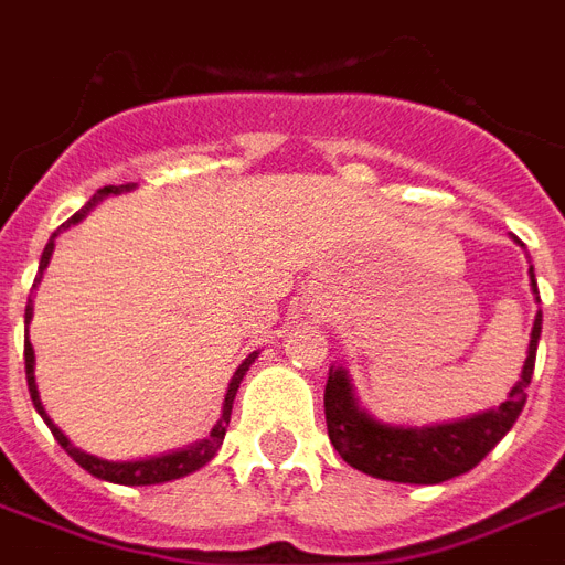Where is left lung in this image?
<instances>
[{"mask_svg":"<svg viewBox=\"0 0 565 565\" xmlns=\"http://www.w3.org/2000/svg\"><path fill=\"white\" fill-rule=\"evenodd\" d=\"M527 273L536 292L534 266ZM540 331H543V313L536 310L525 366L510 390L508 402H501L495 411L478 413L469 419L443 422V425L407 428V425H386L372 419L354 398L349 372L343 366H331L326 384V422L331 446L340 451L345 463L381 481L443 483L469 472L499 446V439L513 428V422L525 407Z\"/></svg>","mask_w":565,"mask_h":565,"instance_id":"1","label":"left lung"}]
</instances>
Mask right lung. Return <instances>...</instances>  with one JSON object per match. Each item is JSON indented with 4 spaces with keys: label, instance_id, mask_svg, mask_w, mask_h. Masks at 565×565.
<instances>
[{
    "label": "right lung",
    "instance_id": "add662e5",
    "mask_svg": "<svg viewBox=\"0 0 565 565\" xmlns=\"http://www.w3.org/2000/svg\"><path fill=\"white\" fill-rule=\"evenodd\" d=\"M131 188H135V184H119V188H114V184H110V188H102L99 193L93 195L90 202L84 204L82 211L73 213V216H70V220H66L64 225H61V228H57L52 237H49L46 248H43V255H40L38 278H34V284L43 278V269H46L49 257H52V252H55V237L61 234V231L70 228V225H75V222H82L84 216L90 213V207H96V202H102L105 195L126 193V190H131ZM31 310H34V308H31V299H29V305H25V326L31 322ZM25 331H29V328H25ZM255 358H257V352L248 354L246 361L237 366L234 377H231L228 393H225V402H222V416H220V422L213 425L211 437L202 439V443H195V446L181 448V451H172V455L149 457V460H122V463H119V460H102V457L87 455V451H82V448H75L64 430L57 428L55 422L49 419V413L43 411V402H40L38 384H34V349H31L29 334H25V381H29L31 402H34L38 413L43 416V422L49 425V430H52V437H55L66 455L73 457L75 463L82 466V469H87L93 478H102V481H110V483H126V487H149V483L175 481V478H184V475L195 472V469H202L207 460H213V455L220 451L222 439H225V428H228V422H231V407H234V395H237V390H239V381H243V375L248 372V366L255 363Z\"/></svg>",
    "mask_w": 565,
    "mask_h": 565
}]
</instances>
